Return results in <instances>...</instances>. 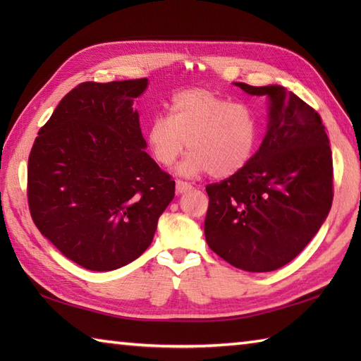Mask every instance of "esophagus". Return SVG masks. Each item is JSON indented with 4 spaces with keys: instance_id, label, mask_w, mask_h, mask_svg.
Masks as SVG:
<instances>
[{
    "instance_id": "1",
    "label": "esophagus",
    "mask_w": 361,
    "mask_h": 361,
    "mask_svg": "<svg viewBox=\"0 0 361 361\" xmlns=\"http://www.w3.org/2000/svg\"><path fill=\"white\" fill-rule=\"evenodd\" d=\"M175 188H176V192L183 194V192H188V190L192 189V185H190V183H188V181L178 180V181L175 183Z\"/></svg>"
}]
</instances>
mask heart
Wrapping results in <instances>:
<instances>
[{
  "label": "heart",
  "instance_id": "b5f03b06",
  "mask_svg": "<svg viewBox=\"0 0 361 361\" xmlns=\"http://www.w3.org/2000/svg\"><path fill=\"white\" fill-rule=\"evenodd\" d=\"M259 141V121L250 106L231 102L206 88L175 93L167 118H155L145 128V142L158 164L169 167L189 149L180 173L209 172L229 178L248 166Z\"/></svg>",
  "mask_w": 361,
  "mask_h": 361
}]
</instances>
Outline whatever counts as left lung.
<instances>
[{
  "mask_svg": "<svg viewBox=\"0 0 361 361\" xmlns=\"http://www.w3.org/2000/svg\"><path fill=\"white\" fill-rule=\"evenodd\" d=\"M234 85L268 97L267 133L243 171L206 186L204 235L233 267L273 271L307 247L331 211L332 152L319 114L291 91Z\"/></svg>",
  "mask_w": 361,
  "mask_h": 361,
  "instance_id": "left-lung-1",
  "label": "left lung"
}]
</instances>
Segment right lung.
Masks as SVG:
<instances>
[{
    "instance_id": "obj_1",
    "label": "right lung",
    "mask_w": 361,
    "mask_h": 361,
    "mask_svg": "<svg viewBox=\"0 0 361 361\" xmlns=\"http://www.w3.org/2000/svg\"><path fill=\"white\" fill-rule=\"evenodd\" d=\"M147 83H80L60 101L30 150L34 224L87 270H116L140 257L175 195L171 175L144 150L133 110Z\"/></svg>"
}]
</instances>
